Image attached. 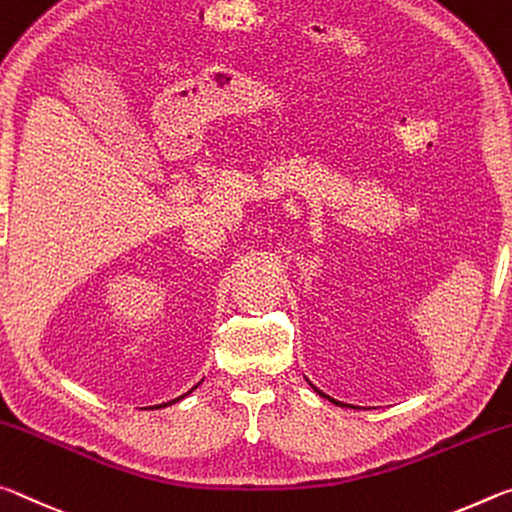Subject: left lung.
<instances>
[{"label":"left lung","mask_w":512,"mask_h":512,"mask_svg":"<svg viewBox=\"0 0 512 512\" xmlns=\"http://www.w3.org/2000/svg\"><path fill=\"white\" fill-rule=\"evenodd\" d=\"M311 385H313V383H311ZM313 390H315V392H317V395H320V397H326V399H329V401H333V404H335V406H345V404H342V401H335V399H331L329 395H324V392H322V390H317V388H315V385H313Z\"/></svg>","instance_id":"1"}]
</instances>
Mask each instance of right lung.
I'll return each instance as SVG.
<instances>
[{"label": "right lung", "instance_id": "obj_1", "mask_svg": "<svg viewBox=\"0 0 512 512\" xmlns=\"http://www.w3.org/2000/svg\"><path fill=\"white\" fill-rule=\"evenodd\" d=\"M199 383H201V381H199ZM199 383H197V385H199ZM197 385H195V388H190V390H188V392H186V395H181V397H177V399H172V401H165V404H158V406H156V408H165V406H172V404H177V401H181V399H183V397H188V395H190V392H192V390H197Z\"/></svg>", "mask_w": 512, "mask_h": 512}]
</instances>
